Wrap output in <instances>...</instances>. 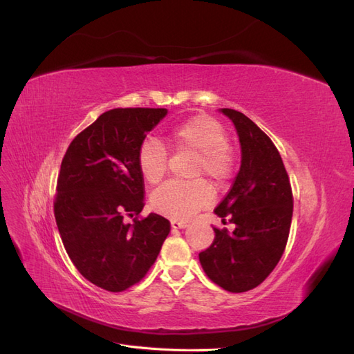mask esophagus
Returning a JSON list of instances; mask_svg holds the SVG:
<instances>
[{
  "mask_svg": "<svg viewBox=\"0 0 354 354\" xmlns=\"http://www.w3.org/2000/svg\"><path fill=\"white\" fill-rule=\"evenodd\" d=\"M187 226L186 221H177V220H171V227L173 229H185Z\"/></svg>",
  "mask_w": 354,
  "mask_h": 354,
  "instance_id": "esophagus-1",
  "label": "esophagus"
}]
</instances>
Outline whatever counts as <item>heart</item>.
Instances as JSON below:
<instances>
[{"label":"heart","mask_w":354,"mask_h":354,"mask_svg":"<svg viewBox=\"0 0 354 354\" xmlns=\"http://www.w3.org/2000/svg\"><path fill=\"white\" fill-rule=\"evenodd\" d=\"M227 131L208 115L192 116L176 125L167 136V143L177 152L195 155L192 176H207L212 186L221 187L229 180L233 158L227 146ZM138 169L143 178L156 185L167 174V151L162 143L147 138L138 151ZM212 192L202 180L192 183H167L152 195V208L165 217L189 220L209 205Z\"/></svg>","instance_id":"b5f03b06"}]
</instances>
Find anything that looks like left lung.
Here are the masks:
<instances>
[{
    "label": "left lung",
    "instance_id": "obj_1",
    "mask_svg": "<svg viewBox=\"0 0 354 354\" xmlns=\"http://www.w3.org/2000/svg\"><path fill=\"white\" fill-rule=\"evenodd\" d=\"M233 122L241 143V168L214 209L233 232L216 229L208 250L199 254L203 272L229 292L259 286L279 263L292 220V190L277 149L248 116L220 109Z\"/></svg>",
    "mask_w": 354,
    "mask_h": 354
}]
</instances>
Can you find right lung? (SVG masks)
<instances>
[{
	"instance_id": "obj_1",
	"label": "right lung",
	"mask_w": 354,
	"mask_h": 354,
	"mask_svg": "<svg viewBox=\"0 0 354 354\" xmlns=\"http://www.w3.org/2000/svg\"><path fill=\"white\" fill-rule=\"evenodd\" d=\"M167 109L102 113L69 145L62 160L55 217L65 250L85 279L111 292L140 282L162 248L169 221L145 207L138 151Z\"/></svg>"
}]
</instances>
